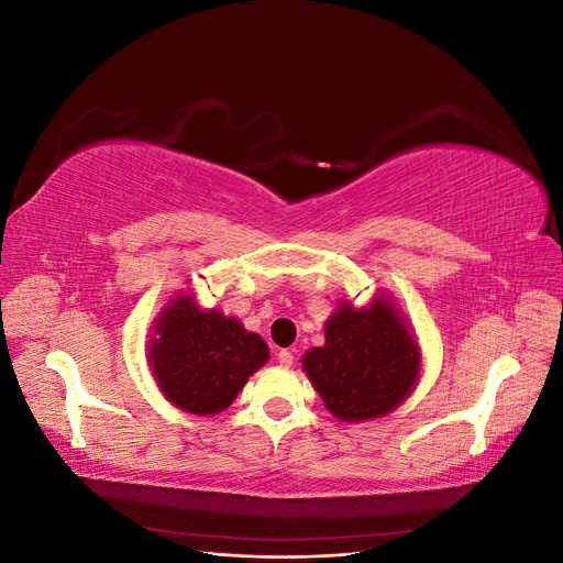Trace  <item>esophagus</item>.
I'll return each instance as SVG.
<instances>
[{"label": "esophagus", "mask_w": 563, "mask_h": 563, "mask_svg": "<svg viewBox=\"0 0 563 563\" xmlns=\"http://www.w3.org/2000/svg\"><path fill=\"white\" fill-rule=\"evenodd\" d=\"M277 360H279V364L282 366H294V360H296V356H294V352H288V350H282L279 354H277Z\"/></svg>", "instance_id": "esophagus-1"}]
</instances>
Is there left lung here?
<instances>
[{
    "instance_id": "obj_1",
    "label": "left lung",
    "mask_w": 563,
    "mask_h": 563,
    "mask_svg": "<svg viewBox=\"0 0 563 563\" xmlns=\"http://www.w3.org/2000/svg\"><path fill=\"white\" fill-rule=\"evenodd\" d=\"M327 345L302 356V368L329 411L345 422L387 416L418 383L420 350L387 298L368 308L340 302L327 321Z\"/></svg>"
}]
</instances>
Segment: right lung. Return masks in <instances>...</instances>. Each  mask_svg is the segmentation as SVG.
I'll return each instance as SVG.
<instances>
[{
  "label": "right lung",
  "instance_id": "right-lung-1",
  "mask_svg": "<svg viewBox=\"0 0 563 563\" xmlns=\"http://www.w3.org/2000/svg\"><path fill=\"white\" fill-rule=\"evenodd\" d=\"M147 350L164 397L195 416L225 411L269 356L258 333L240 319L201 310L190 294H178L159 312Z\"/></svg>",
  "mask_w": 563,
  "mask_h": 563
}]
</instances>
